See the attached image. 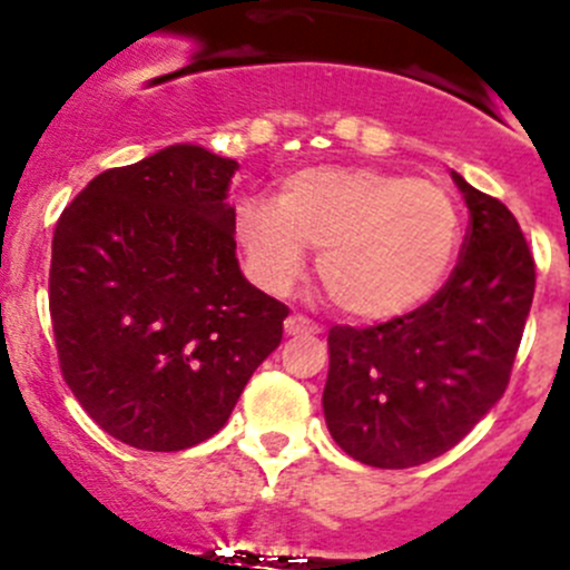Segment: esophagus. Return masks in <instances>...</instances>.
Returning a JSON list of instances; mask_svg holds the SVG:
<instances>
[{
    "label": "esophagus",
    "instance_id": "1",
    "mask_svg": "<svg viewBox=\"0 0 570 570\" xmlns=\"http://www.w3.org/2000/svg\"><path fill=\"white\" fill-rule=\"evenodd\" d=\"M285 333L288 336H307V333H320V327L313 325L311 320H305V316H299V313H294V316L285 320Z\"/></svg>",
    "mask_w": 570,
    "mask_h": 570
}]
</instances>
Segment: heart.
I'll return each instance as SVG.
<instances>
[{"label": "heart", "instance_id": "1", "mask_svg": "<svg viewBox=\"0 0 570 570\" xmlns=\"http://www.w3.org/2000/svg\"><path fill=\"white\" fill-rule=\"evenodd\" d=\"M250 276L288 294L320 254L327 302L350 320L384 322L424 305L461 243L455 200L441 183L370 166H307L279 183L276 203L250 197L234 212Z\"/></svg>", "mask_w": 570, "mask_h": 570}]
</instances>
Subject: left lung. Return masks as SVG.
Masks as SVG:
<instances>
[{
	"label": "left lung",
	"mask_w": 570,
	"mask_h": 570,
	"mask_svg": "<svg viewBox=\"0 0 570 570\" xmlns=\"http://www.w3.org/2000/svg\"><path fill=\"white\" fill-rule=\"evenodd\" d=\"M452 180L469 232L446 285L404 316L327 333V430L367 466L410 469L443 455L509 387L534 299V257L503 203L458 171Z\"/></svg>",
	"instance_id": "left-lung-1"
}]
</instances>
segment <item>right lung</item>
<instances>
[{
    "label": "right lung",
    "mask_w": 570,
    "mask_h": 570,
    "mask_svg": "<svg viewBox=\"0 0 570 570\" xmlns=\"http://www.w3.org/2000/svg\"><path fill=\"white\" fill-rule=\"evenodd\" d=\"M237 160L195 144L107 169L61 212L50 320L67 387L121 443L180 452L226 426L288 307L237 263Z\"/></svg>",
    "instance_id": "1"
}]
</instances>
